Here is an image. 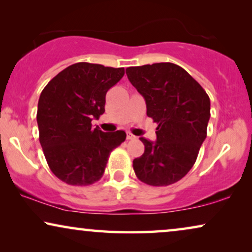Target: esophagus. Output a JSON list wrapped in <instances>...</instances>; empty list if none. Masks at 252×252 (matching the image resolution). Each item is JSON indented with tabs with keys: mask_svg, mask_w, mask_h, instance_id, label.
Here are the masks:
<instances>
[{
	"mask_svg": "<svg viewBox=\"0 0 252 252\" xmlns=\"http://www.w3.org/2000/svg\"><path fill=\"white\" fill-rule=\"evenodd\" d=\"M126 139H127V140H134V139H135V136H134L133 134H130V133H127V136H126Z\"/></svg>",
	"mask_w": 252,
	"mask_h": 252,
	"instance_id": "1",
	"label": "esophagus"
}]
</instances>
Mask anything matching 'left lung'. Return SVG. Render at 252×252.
I'll use <instances>...</instances> for the list:
<instances>
[{
	"label": "left lung",
	"mask_w": 252,
	"mask_h": 252,
	"mask_svg": "<svg viewBox=\"0 0 252 252\" xmlns=\"http://www.w3.org/2000/svg\"><path fill=\"white\" fill-rule=\"evenodd\" d=\"M126 74L146 99L147 116L158 124L156 142L140 139L144 153L133 160L134 172L149 186L175 184L190 171L206 137L209 96L187 71L173 63L130 66Z\"/></svg>",
	"instance_id": "1"
}]
</instances>
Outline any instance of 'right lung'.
Instances as JSON below:
<instances>
[{
	"label": "right lung",
	"instance_id": "right-lung-1",
	"mask_svg": "<svg viewBox=\"0 0 252 252\" xmlns=\"http://www.w3.org/2000/svg\"><path fill=\"white\" fill-rule=\"evenodd\" d=\"M125 74L124 67L80 62L48 82L37 103L39 140L48 166L71 186H89L104 173L111 151L126 139L124 130L93 128L104 113L105 95Z\"/></svg>",
	"mask_w": 252,
	"mask_h": 252
}]
</instances>
